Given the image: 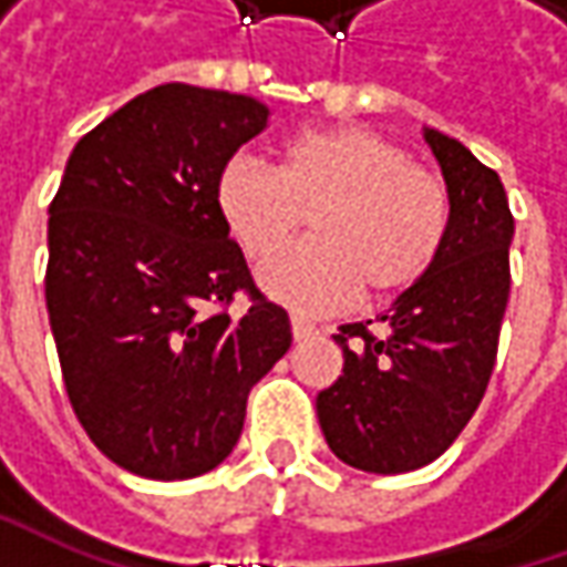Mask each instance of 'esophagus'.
I'll list each match as a JSON object with an SVG mask.
<instances>
[{
	"label": "esophagus",
	"mask_w": 567,
	"mask_h": 567,
	"mask_svg": "<svg viewBox=\"0 0 567 567\" xmlns=\"http://www.w3.org/2000/svg\"><path fill=\"white\" fill-rule=\"evenodd\" d=\"M290 324H293V338L296 340L312 338V334L318 331L316 321H312V318H306V316H293V318H290Z\"/></svg>",
	"instance_id": "obj_1"
}]
</instances>
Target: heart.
<instances>
[{
    "instance_id": "1",
    "label": "heart",
    "mask_w": 567,
    "mask_h": 567,
    "mask_svg": "<svg viewBox=\"0 0 567 567\" xmlns=\"http://www.w3.org/2000/svg\"><path fill=\"white\" fill-rule=\"evenodd\" d=\"M217 205L255 261L284 249L312 217L316 239L261 271L274 299L306 312L340 309L362 287L375 299L416 287L439 261L451 224L442 176L360 125L296 135L277 173L251 157L229 161Z\"/></svg>"
}]
</instances>
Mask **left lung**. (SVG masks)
Masks as SVG:
<instances>
[{"mask_svg":"<svg viewBox=\"0 0 567 567\" xmlns=\"http://www.w3.org/2000/svg\"><path fill=\"white\" fill-rule=\"evenodd\" d=\"M445 176L451 224L432 271L372 321L340 324L343 375L316 398L328 447L365 473H410L442 457L486 394L508 306L514 217L498 173L457 138L425 128Z\"/></svg>","mask_w":567,"mask_h":567,"instance_id":"obj_1","label":"left lung"}]
</instances>
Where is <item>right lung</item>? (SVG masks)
<instances>
[{"mask_svg":"<svg viewBox=\"0 0 567 567\" xmlns=\"http://www.w3.org/2000/svg\"><path fill=\"white\" fill-rule=\"evenodd\" d=\"M268 116L246 94L151 87L75 144L50 205L47 312L69 401L144 480L217 467L251 384L293 343L217 205L224 166ZM236 292L252 299L239 319Z\"/></svg>","mask_w":567,"mask_h":567,"instance_id":"add662e5","label":"right lung"}]
</instances>
